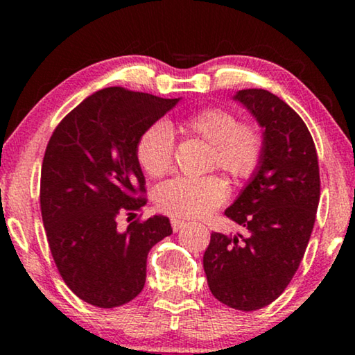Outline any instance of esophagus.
Here are the masks:
<instances>
[{
  "mask_svg": "<svg viewBox=\"0 0 355 355\" xmlns=\"http://www.w3.org/2000/svg\"><path fill=\"white\" fill-rule=\"evenodd\" d=\"M171 226H173V231L178 232L186 226V221L181 220V218H171Z\"/></svg>",
  "mask_w": 355,
  "mask_h": 355,
  "instance_id": "34e87169",
  "label": "esophagus"
}]
</instances>
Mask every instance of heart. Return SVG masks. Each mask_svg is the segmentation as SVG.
Instances as JSON below:
<instances>
[{"label":"heart","instance_id":"heart-1","mask_svg":"<svg viewBox=\"0 0 355 355\" xmlns=\"http://www.w3.org/2000/svg\"><path fill=\"white\" fill-rule=\"evenodd\" d=\"M182 134L197 135L213 147L211 163L236 179H247L259 168L263 139L252 125L239 124L234 113L225 108L197 111L179 123ZM173 134L164 123L150 125L137 140L139 164L148 176L159 178L173 164ZM226 184L216 176L176 178L162 184L155 200L162 211L179 218H202L226 198Z\"/></svg>","mask_w":355,"mask_h":355}]
</instances>
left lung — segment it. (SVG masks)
<instances>
[{
  "mask_svg": "<svg viewBox=\"0 0 355 355\" xmlns=\"http://www.w3.org/2000/svg\"><path fill=\"white\" fill-rule=\"evenodd\" d=\"M232 100L261 128L263 155L225 211L249 236L211 232L203 270L220 302L252 312L278 299L299 268L317 216L320 171L307 125L279 96L247 89Z\"/></svg>",
  "mask_w": 355,
  "mask_h": 355,
  "instance_id": "8db88e82",
  "label": "left lung"
}]
</instances>
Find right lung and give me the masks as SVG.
<instances>
[{
  "label": "right lung",
  "instance_id": "add662e5",
  "mask_svg": "<svg viewBox=\"0 0 355 355\" xmlns=\"http://www.w3.org/2000/svg\"><path fill=\"white\" fill-rule=\"evenodd\" d=\"M181 98L110 87L87 96L58 124L42 164L40 207L53 260L77 297L113 309L137 297L152 247L173 234L153 215L118 230L147 200L135 147L144 130Z\"/></svg>",
  "mask_w": 355,
  "mask_h": 355
}]
</instances>
